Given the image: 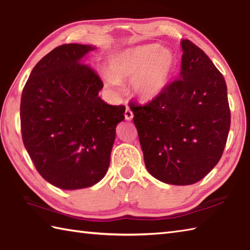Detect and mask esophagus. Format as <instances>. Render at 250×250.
Listing matches in <instances>:
<instances>
[{
    "label": "esophagus",
    "mask_w": 250,
    "mask_h": 250,
    "mask_svg": "<svg viewBox=\"0 0 250 250\" xmlns=\"http://www.w3.org/2000/svg\"><path fill=\"white\" fill-rule=\"evenodd\" d=\"M125 117L126 120L133 119V113H132V110L129 108V106H126L125 111Z\"/></svg>",
    "instance_id": "34e87169"
}]
</instances>
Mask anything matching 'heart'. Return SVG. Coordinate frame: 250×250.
<instances>
[{
	"mask_svg": "<svg viewBox=\"0 0 250 250\" xmlns=\"http://www.w3.org/2000/svg\"><path fill=\"white\" fill-rule=\"evenodd\" d=\"M175 66L171 50L158 44L131 47L116 52L109 58V75L105 83L116 86L117 82L131 80V88L143 101L157 98L167 86Z\"/></svg>",
	"mask_w": 250,
	"mask_h": 250,
	"instance_id": "b5f03b06",
	"label": "heart"
}]
</instances>
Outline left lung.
Listing matches in <instances>:
<instances>
[{
	"instance_id": "left-lung-1",
	"label": "left lung",
	"mask_w": 250,
	"mask_h": 250,
	"mask_svg": "<svg viewBox=\"0 0 250 250\" xmlns=\"http://www.w3.org/2000/svg\"><path fill=\"white\" fill-rule=\"evenodd\" d=\"M179 78L145 105L130 103L147 171L160 182L198 183L224 152L231 125L227 84L205 52L182 41Z\"/></svg>"
}]
</instances>
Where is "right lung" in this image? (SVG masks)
Listing matches in <instances>:
<instances>
[{"mask_svg":"<svg viewBox=\"0 0 250 250\" xmlns=\"http://www.w3.org/2000/svg\"><path fill=\"white\" fill-rule=\"evenodd\" d=\"M94 46L65 44L37 62L21 94V134L37 172L64 190L88 188L107 172L124 105L99 97L103 82L83 58Z\"/></svg>","mask_w":250,"mask_h":250,"instance_id":"add662e5","label":"right lung"}]
</instances>
